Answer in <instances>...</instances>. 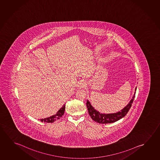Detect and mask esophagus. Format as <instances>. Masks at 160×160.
<instances>
[{
	"label": "esophagus",
	"instance_id": "obj_1",
	"mask_svg": "<svg viewBox=\"0 0 160 160\" xmlns=\"http://www.w3.org/2000/svg\"><path fill=\"white\" fill-rule=\"evenodd\" d=\"M87 83L85 80H81L78 82V86L79 87H86Z\"/></svg>",
	"mask_w": 160,
	"mask_h": 160
}]
</instances>
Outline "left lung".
Segmentation results:
<instances>
[{
	"instance_id": "1",
	"label": "left lung",
	"mask_w": 160,
	"mask_h": 160,
	"mask_svg": "<svg viewBox=\"0 0 160 160\" xmlns=\"http://www.w3.org/2000/svg\"><path fill=\"white\" fill-rule=\"evenodd\" d=\"M135 93H134V96H133L132 99L129 102V103L127 104L123 109H122L121 111L118 112L116 113H111V114H104L97 111L92 106L91 104L87 99L86 104L89 114L91 117L92 119L95 122L99 123L107 124V123H111L116 122L119 119H121L122 118L124 117L128 113V112L129 111L131 107L132 106L133 101L134 100Z\"/></svg>"
}]
</instances>
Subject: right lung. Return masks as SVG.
Returning <instances> with one entry per match:
<instances>
[{
	"label": "right lung",
	"mask_w": 160,
	"mask_h": 160,
	"mask_svg": "<svg viewBox=\"0 0 160 160\" xmlns=\"http://www.w3.org/2000/svg\"><path fill=\"white\" fill-rule=\"evenodd\" d=\"M65 107H66V104H64L63 107L59 110L57 112V113L56 114H54L50 117H48V118H44V119H41L40 121L41 122H46V123H53L56 120L60 119L64 114V111H65Z\"/></svg>",
	"instance_id": "add662e5"
}]
</instances>
